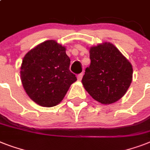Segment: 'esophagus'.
I'll use <instances>...</instances> for the list:
<instances>
[{
  "mask_svg": "<svg viewBox=\"0 0 150 150\" xmlns=\"http://www.w3.org/2000/svg\"><path fill=\"white\" fill-rule=\"evenodd\" d=\"M82 76H83V74H82V73H81V74H79V75H77L78 81H81L82 79Z\"/></svg>",
  "mask_w": 150,
  "mask_h": 150,
  "instance_id": "34e87169",
  "label": "esophagus"
}]
</instances>
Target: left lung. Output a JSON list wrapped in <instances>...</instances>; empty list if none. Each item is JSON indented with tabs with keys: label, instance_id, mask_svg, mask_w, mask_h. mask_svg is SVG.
<instances>
[{
	"label": "left lung",
	"instance_id": "8db88e82",
	"mask_svg": "<svg viewBox=\"0 0 150 150\" xmlns=\"http://www.w3.org/2000/svg\"><path fill=\"white\" fill-rule=\"evenodd\" d=\"M89 57L91 63L82 79L86 90L103 104L120 100L132 83L133 69L130 62L107 42L90 47Z\"/></svg>",
	"mask_w": 150,
	"mask_h": 150
}]
</instances>
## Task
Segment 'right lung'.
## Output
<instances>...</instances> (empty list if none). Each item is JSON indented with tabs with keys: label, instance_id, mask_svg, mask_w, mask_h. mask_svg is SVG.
Returning <instances> with one entry per match:
<instances>
[{
	"label": "right lung",
	"instance_id": "add662e5",
	"mask_svg": "<svg viewBox=\"0 0 150 150\" xmlns=\"http://www.w3.org/2000/svg\"><path fill=\"white\" fill-rule=\"evenodd\" d=\"M66 48L47 40L29 50L22 60L21 80L29 98L42 107H51L63 100L77 79L69 70Z\"/></svg>",
	"mask_w": 150,
	"mask_h": 150
}]
</instances>
